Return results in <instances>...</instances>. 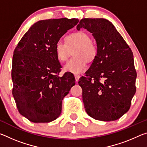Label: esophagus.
<instances>
[{"instance_id": "34e87169", "label": "esophagus", "mask_w": 147, "mask_h": 147, "mask_svg": "<svg viewBox=\"0 0 147 147\" xmlns=\"http://www.w3.org/2000/svg\"><path fill=\"white\" fill-rule=\"evenodd\" d=\"M80 77V76L79 75H78V74H75V75H74V78H75L76 82H78L79 80Z\"/></svg>"}]
</instances>
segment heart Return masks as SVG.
I'll list each match as a JSON object with an SVG mask.
<instances>
[{"mask_svg": "<svg viewBox=\"0 0 147 147\" xmlns=\"http://www.w3.org/2000/svg\"><path fill=\"white\" fill-rule=\"evenodd\" d=\"M55 54L59 61H65L72 53L74 56L63 66V71L73 74H80L86 69V60H93L97 53V47L91 41L88 34L78 32L69 34L65 43L57 42L54 47Z\"/></svg>", "mask_w": 147, "mask_h": 147, "instance_id": "heart-1", "label": "heart"}]
</instances>
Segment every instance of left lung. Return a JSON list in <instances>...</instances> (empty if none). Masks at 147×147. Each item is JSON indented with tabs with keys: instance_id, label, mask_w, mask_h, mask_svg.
Segmentation results:
<instances>
[{
	"instance_id": "left-lung-1",
	"label": "left lung",
	"mask_w": 147,
	"mask_h": 147,
	"mask_svg": "<svg viewBox=\"0 0 147 147\" xmlns=\"http://www.w3.org/2000/svg\"><path fill=\"white\" fill-rule=\"evenodd\" d=\"M95 39L97 53L78 84L87 113L96 120H117L129 110L137 73L131 50L108 20L82 19L77 25Z\"/></svg>"
}]
</instances>
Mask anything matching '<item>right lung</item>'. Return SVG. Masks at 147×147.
<instances>
[{"instance_id": "obj_1", "label": "right lung", "mask_w": 147, "mask_h": 147, "mask_svg": "<svg viewBox=\"0 0 147 147\" xmlns=\"http://www.w3.org/2000/svg\"><path fill=\"white\" fill-rule=\"evenodd\" d=\"M78 19L39 21L27 31L13 52L11 78L19 112L33 123H49L61 113L62 100L75 85L73 74L59 76L61 65L55 45Z\"/></svg>"}]
</instances>
